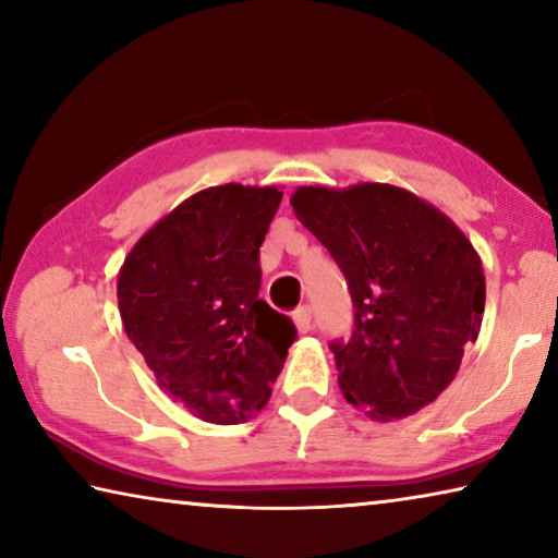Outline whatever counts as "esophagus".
<instances>
[{
	"mask_svg": "<svg viewBox=\"0 0 558 558\" xmlns=\"http://www.w3.org/2000/svg\"><path fill=\"white\" fill-rule=\"evenodd\" d=\"M292 323H295L300 335L310 332V327H313V313H310V307H298L295 313H292Z\"/></svg>",
	"mask_w": 558,
	"mask_h": 558,
	"instance_id": "34e87169",
	"label": "esophagus"
}]
</instances>
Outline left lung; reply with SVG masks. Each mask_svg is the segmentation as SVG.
<instances>
[{
    "instance_id": "left-lung-1",
    "label": "left lung",
    "mask_w": 558,
    "mask_h": 558,
    "mask_svg": "<svg viewBox=\"0 0 558 558\" xmlns=\"http://www.w3.org/2000/svg\"><path fill=\"white\" fill-rule=\"evenodd\" d=\"M290 204L352 292V339L332 344L344 399L374 421L436 401L485 313L483 260L468 235L393 184L298 186Z\"/></svg>"
}]
</instances>
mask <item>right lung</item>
<instances>
[{
  "mask_svg": "<svg viewBox=\"0 0 558 558\" xmlns=\"http://www.w3.org/2000/svg\"><path fill=\"white\" fill-rule=\"evenodd\" d=\"M278 186L202 189L125 256L118 307L157 386L189 413L235 426L270 399L295 325L258 298Z\"/></svg>",
  "mask_w": 558,
  "mask_h": 558,
  "instance_id": "1",
  "label": "right lung"
}]
</instances>
